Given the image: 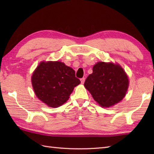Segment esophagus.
<instances>
[{"instance_id":"1","label":"esophagus","mask_w":154,"mask_h":154,"mask_svg":"<svg viewBox=\"0 0 154 154\" xmlns=\"http://www.w3.org/2000/svg\"><path fill=\"white\" fill-rule=\"evenodd\" d=\"M85 77H83V78H81V82L82 84H83L85 83Z\"/></svg>"}]
</instances>
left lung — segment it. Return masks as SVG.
Returning <instances> with one entry per match:
<instances>
[{
    "instance_id": "8db88e82",
    "label": "left lung",
    "mask_w": 154,
    "mask_h": 154,
    "mask_svg": "<svg viewBox=\"0 0 154 154\" xmlns=\"http://www.w3.org/2000/svg\"><path fill=\"white\" fill-rule=\"evenodd\" d=\"M128 79L119 65L99 62L93 68V73L85 80L84 86L94 100L103 107H110L125 96Z\"/></svg>"
}]
</instances>
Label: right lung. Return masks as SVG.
<instances>
[{
	"label": "right lung",
	"instance_id": "right-lung-1",
	"mask_svg": "<svg viewBox=\"0 0 154 154\" xmlns=\"http://www.w3.org/2000/svg\"><path fill=\"white\" fill-rule=\"evenodd\" d=\"M80 83L73 69L60 61L41 62L32 76L35 95L54 108L66 102L74 87Z\"/></svg>",
	"mask_w": 154,
	"mask_h": 154
}]
</instances>
